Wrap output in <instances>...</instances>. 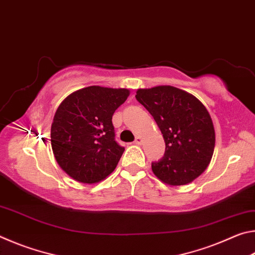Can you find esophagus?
<instances>
[{"instance_id": "obj_1", "label": "esophagus", "mask_w": 255, "mask_h": 255, "mask_svg": "<svg viewBox=\"0 0 255 255\" xmlns=\"http://www.w3.org/2000/svg\"><path fill=\"white\" fill-rule=\"evenodd\" d=\"M141 141H143V139H141V137H140V136H136V138H135V144H136V145H140Z\"/></svg>"}]
</instances>
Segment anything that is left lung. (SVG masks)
<instances>
[{
	"label": "left lung",
	"instance_id": "obj_1",
	"mask_svg": "<svg viewBox=\"0 0 255 255\" xmlns=\"http://www.w3.org/2000/svg\"><path fill=\"white\" fill-rule=\"evenodd\" d=\"M137 101L153 116L165 141V153L152 163L153 173L169 185L192 182L213 157L215 129L206 107L171 85L138 89Z\"/></svg>",
	"mask_w": 255,
	"mask_h": 255
}]
</instances>
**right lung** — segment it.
I'll use <instances>...</instances> for the list:
<instances>
[{"label": "right lung", "mask_w": 255, "mask_h": 255, "mask_svg": "<svg viewBox=\"0 0 255 255\" xmlns=\"http://www.w3.org/2000/svg\"><path fill=\"white\" fill-rule=\"evenodd\" d=\"M127 89L92 85L60 103L50 129L58 165L82 183H97L116 169L125 148L115 140L112 116L127 100Z\"/></svg>", "instance_id": "add662e5"}]
</instances>
